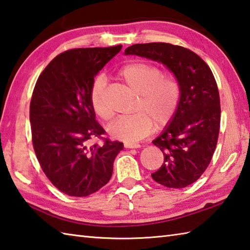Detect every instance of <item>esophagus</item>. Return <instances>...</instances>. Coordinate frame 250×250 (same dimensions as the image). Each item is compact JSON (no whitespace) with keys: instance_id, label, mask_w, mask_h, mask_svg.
<instances>
[{"instance_id":"1","label":"esophagus","mask_w":250,"mask_h":250,"mask_svg":"<svg viewBox=\"0 0 250 250\" xmlns=\"http://www.w3.org/2000/svg\"><path fill=\"white\" fill-rule=\"evenodd\" d=\"M124 146L126 149H137V147H140V145L138 144H125Z\"/></svg>"}]
</instances>
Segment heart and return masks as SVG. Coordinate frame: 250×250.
Returning <instances> with one entry per match:
<instances>
[{
	"label": "heart",
	"instance_id": "1",
	"mask_svg": "<svg viewBox=\"0 0 250 250\" xmlns=\"http://www.w3.org/2000/svg\"><path fill=\"white\" fill-rule=\"evenodd\" d=\"M119 76L139 95V100L137 113L122 116L109 126L112 138L134 144L149 135L154 124L160 128L174 119L181 99V86L176 78L165 75L156 65L140 61L124 65ZM105 87L104 76H96L89 88V103L100 119L108 121L112 113L105 103Z\"/></svg>",
	"mask_w": 250,
	"mask_h": 250
}]
</instances>
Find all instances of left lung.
Returning <instances> with one entry per match:
<instances>
[{
    "label": "left lung",
    "mask_w": 250,
    "mask_h": 250,
    "mask_svg": "<svg viewBox=\"0 0 250 250\" xmlns=\"http://www.w3.org/2000/svg\"><path fill=\"white\" fill-rule=\"evenodd\" d=\"M125 54L159 61L179 81L181 99L174 119L152 141L164 154V163L151 176L167 188L192 185L209 165L220 130V97L215 76L200 56L178 45L135 44Z\"/></svg>",
    "instance_id": "8db88e82"
}]
</instances>
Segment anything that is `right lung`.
Here are the masks:
<instances>
[{
    "instance_id": "right-lung-1",
    "label": "right lung",
    "mask_w": 250,
    "mask_h": 250,
    "mask_svg": "<svg viewBox=\"0 0 250 250\" xmlns=\"http://www.w3.org/2000/svg\"><path fill=\"white\" fill-rule=\"evenodd\" d=\"M122 45L73 48L59 54L40 74L30 103L32 144L49 181L64 194L83 197L109 182L123 142L104 138L89 103V88ZM104 140L90 146V140Z\"/></svg>"
}]
</instances>
